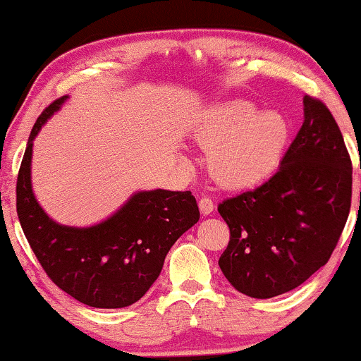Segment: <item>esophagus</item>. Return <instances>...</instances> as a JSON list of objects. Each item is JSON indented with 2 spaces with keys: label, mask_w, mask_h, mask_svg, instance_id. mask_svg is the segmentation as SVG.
<instances>
[{
  "label": "esophagus",
  "mask_w": 361,
  "mask_h": 361,
  "mask_svg": "<svg viewBox=\"0 0 361 361\" xmlns=\"http://www.w3.org/2000/svg\"><path fill=\"white\" fill-rule=\"evenodd\" d=\"M198 207H200V212H202V215H210L212 212H214V202H212L210 197H202L198 202Z\"/></svg>",
  "instance_id": "obj_1"
}]
</instances>
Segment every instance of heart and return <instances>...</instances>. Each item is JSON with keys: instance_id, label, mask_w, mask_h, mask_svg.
I'll return each mask as SVG.
<instances>
[{"instance_id": "obj_1", "label": "heart", "mask_w": 361, "mask_h": 361, "mask_svg": "<svg viewBox=\"0 0 361 361\" xmlns=\"http://www.w3.org/2000/svg\"><path fill=\"white\" fill-rule=\"evenodd\" d=\"M288 136L284 116L259 112L247 101L219 104L195 131L198 145L208 151V171L227 188H245L264 180L279 163Z\"/></svg>"}]
</instances>
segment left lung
<instances>
[{
    "mask_svg": "<svg viewBox=\"0 0 361 361\" xmlns=\"http://www.w3.org/2000/svg\"><path fill=\"white\" fill-rule=\"evenodd\" d=\"M353 168L326 104L305 95V123L281 166L255 190L224 200L230 228L219 266L238 293L296 289L331 257L348 220Z\"/></svg>",
    "mask_w": 361,
    "mask_h": 361,
    "instance_id": "obj_1",
    "label": "left lung"
}]
</instances>
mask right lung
Segmentation results:
<instances>
[{
	"label": "right lung",
	"mask_w": 361,
	"mask_h": 361,
	"mask_svg": "<svg viewBox=\"0 0 361 361\" xmlns=\"http://www.w3.org/2000/svg\"><path fill=\"white\" fill-rule=\"evenodd\" d=\"M67 95L42 112L30 133L16 180V214L33 254L60 289L87 306L116 310L146 294L171 245L198 222L192 192H139L106 222L89 228L59 225L33 197V139Z\"/></svg>",
	"instance_id": "right-lung-1"
}]
</instances>
